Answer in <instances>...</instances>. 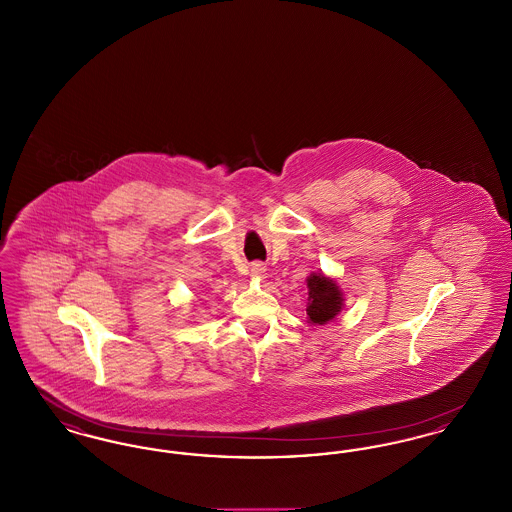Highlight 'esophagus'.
Segmentation results:
<instances>
[{
	"mask_svg": "<svg viewBox=\"0 0 512 512\" xmlns=\"http://www.w3.org/2000/svg\"><path fill=\"white\" fill-rule=\"evenodd\" d=\"M265 272H267V268L263 263H253L251 265V276H255V278H263L265 276Z\"/></svg>",
	"mask_w": 512,
	"mask_h": 512,
	"instance_id": "1",
	"label": "esophagus"
}]
</instances>
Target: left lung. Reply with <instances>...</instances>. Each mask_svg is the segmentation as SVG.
Returning a JSON list of instances; mask_svg holds the SVG:
<instances>
[{"label":"left lung","instance_id":"8db88e82","mask_svg":"<svg viewBox=\"0 0 512 512\" xmlns=\"http://www.w3.org/2000/svg\"><path fill=\"white\" fill-rule=\"evenodd\" d=\"M309 286V305L307 317L313 324H326L328 320L336 318L341 309V292L334 280L313 274L307 278Z\"/></svg>","mask_w":512,"mask_h":512}]
</instances>
